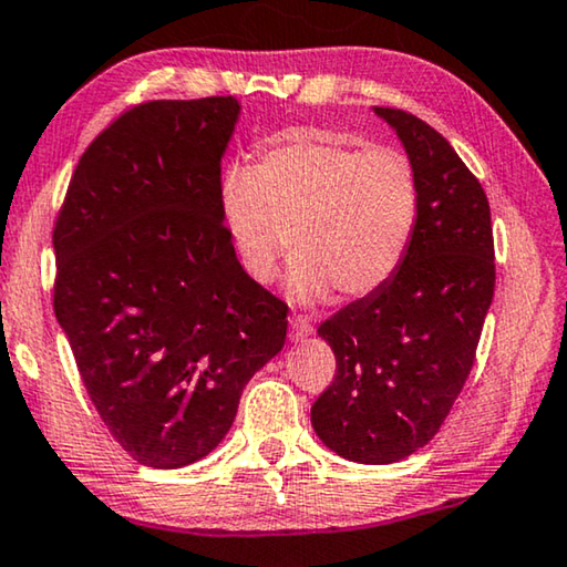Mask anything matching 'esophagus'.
Wrapping results in <instances>:
<instances>
[{
    "label": "esophagus",
    "instance_id": "obj_1",
    "mask_svg": "<svg viewBox=\"0 0 567 567\" xmlns=\"http://www.w3.org/2000/svg\"><path fill=\"white\" fill-rule=\"evenodd\" d=\"M312 336V323L308 318L295 316L290 318V341H302V338Z\"/></svg>",
    "mask_w": 567,
    "mask_h": 567
}]
</instances>
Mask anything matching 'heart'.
<instances>
[{
	"label": "heart",
	"instance_id": "heart-1",
	"mask_svg": "<svg viewBox=\"0 0 567 567\" xmlns=\"http://www.w3.org/2000/svg\"><path fill=\"white\" fill-rule=\"evenodd\" d=\"M221 221L249 280L269 285L292 244L287 295L316 302L338 290L364 298L408 255L420 214L412 159L333 132L295 126L231 167L218 190Z\"/></svg>",
	"mask_w": 567,
	"mask_h": 567
}]
</instances>
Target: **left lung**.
Segmentation results:
<instances>
[{"label":"left lung","instance_id":"1","mask_svg":"<svg viewBox=\"0 0 567 567\" xmlns=\"http://www.w3.org/2000/svg\"><path fill=\"white\" fill-rule=\"evenodd\" d=\"M374 114L415 165L417 226L392 280L320 323L336 377L310 422L341 458L384 466L441 430L476 359L496 272L486 193L451 142L400 109Z\"/></svg>","mask_w":567,"mask_h":567}]
</instances>
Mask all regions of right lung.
<instances>
[{
	"instance_id": "add662e5",
	"label": "right lung",
	"mask_w": 567,
	"mask_h": 567,
	"mask_svg": "<svg viewBox=\"0 0 567 567\" xmlns=\"http://www.w3.org/2000/svg\"><path fill=\"white\" fill-rule=\"evenodd\" d=\"M239 101H147L75 165L53 231V308L109 433L150 468L200 461L277 357L287 306L249 280L221 221Z\"/></svg>"
}]
</instances>
